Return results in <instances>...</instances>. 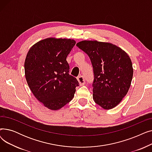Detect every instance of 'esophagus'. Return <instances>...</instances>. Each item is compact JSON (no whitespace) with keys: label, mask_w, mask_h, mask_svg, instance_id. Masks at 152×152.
<instances>
[{"label":"esophagus","mask_w":152,"mask_h":152,"mask_svg":"<svg viewBox=\"0 0 152 152\" xmlns=\"http://www.w3.org/2000/svg\"><path fill=\"white\" fill-rule=\"evenodd\" d=\"M77 81L81 86L84 85L86 83V80H85V78L84 77V76H79L77 77Z\"/></svg>","instance_id":"obj_1"}]
</instances>
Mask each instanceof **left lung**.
<instances>
[{
	"mask_svg": "<svg viewBox=\"0 0 152 152\" xmlns=\"http://www.w3.org/2000/svg\"><path fill=\"white\" fill-rule=\"evenodd\" d=\"M76 45L89 56L93 68V99L105 110L126 96L133 76L131 60L121 48L108 42L83 41Z\"/></svg>",
	"mask_w": 152,
	"mask_h": 152,
	"instance_id": "8db88e82",
	"label": "left lung"
}]
</instances>
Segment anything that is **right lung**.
<instances>
[{"label": "right lung", "mask_w": 152, "mask_h": 152, "mask_svg": "<svg viewBox=\"0 0 152 152\" xmlns=\"http://www.w3.org/2000/svg\"><path fill=\"white\" fill-rule=\"evenodd\" d=\"M73 39L47 38L35 44L25 61V77L35 97L47 108L57 110L69 103L79 83L69 75L66 57L75 45Z\"/></svg>", "instance_id": "obj_1"}]
</instances>
